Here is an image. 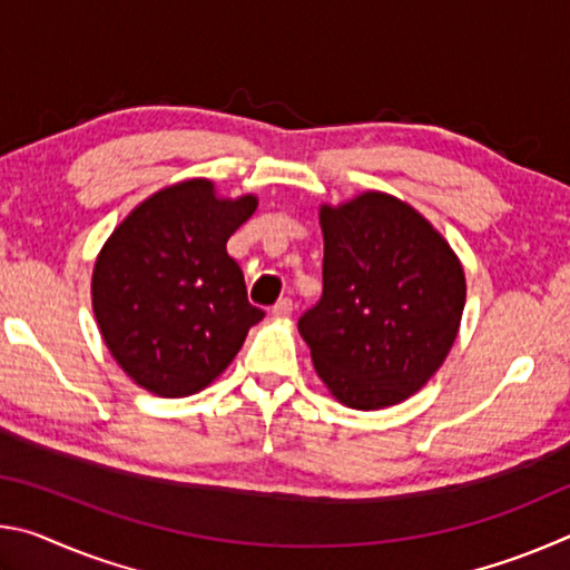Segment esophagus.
<instances>
[{"instance_id":"1","label":"esophagus","mask_w":570,"mask_h":570,"mask_svg":"<svg viewBox=\"0 0 570 570\" xmlns=\"http://www.w3.org/2000/svg\"><path fill=\"white\" fill-rule=\"evenodd\" d=\"M292 312H294L292 298H278L272 308V314L276 316V320H286V316H292Z\"/></svg>"}]
</instances>
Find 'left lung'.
I'll return each mask as SVG.
<instances>
[{"mask_svg": "<svg viewBox=\"0 0 570 570\" xmlns=\"http://www.w3.org/2000/svg\"><path fill=\"white\" fill-rule=\"evenodd\" d=\"M322 302L298 320L314 370L352 410L400 404L458 340L465 272L445 236L404 200L364 190L320 206Z\"/></svg>", "mask_w": 570, "mask_h": 570, "instance_id": "1", "label": "left lung"}]
</instances>
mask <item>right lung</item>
I'll return each instance as SVG.
<instances>
[{"instance_id": "obj_1", "label": "right lung", "mask_w": 570, "mask_h": 570, "mask_svg": "<svg viewBox=\"0 0 570 570\" xmlns=\"http://www.w3.org/2000/svg\"><path fill=\"white\" fill-rule=\"evenodd\" d=\"M258 198L190 178L135 206L92 268V312L120 370L158 397L206 390L264 320L226 240Z\"/></svg>"}]
</instances>
